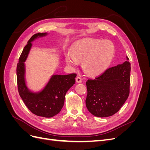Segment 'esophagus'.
<instances>
[{
    "label": "esophagus",
    "instance_id": "1",
    "mask_svg": "<svg viewBox=\"0 0 150 150\" xmlns=\"http://www.w3.org/2000/svg\"><path fill=\"white\" fill-rule=\"evenodd\" d=\"M76 82L78 83H82V79H81V77H79V76H78V77H77V78H76Z\"/></svg>",
    "mask_w": 150,
    "mask_h": 150
}]
</instances>
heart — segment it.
<instances>
[{"mask_svg": "<svg viewBox=\"0 0 150 150\" xmlns=\"http://www.w3.org/2000/svg\"><path fill=\"white\" fill-rule=\"evenodd\" d=\"M66 55L68 66L76 68L82 62L84 71L90 75L101 73L110 64L115 47L109 40H88L76 44Z\"/></svg>", "mask_w": 150, "mask_h": 150, "instance_id": "b5f03b06", "label": "heart"}]
</instances>
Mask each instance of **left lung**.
<instances>
[{"label":"left lung","mask_w":150,"mask_h":150,"mask_svg":"<svg viewBox=\"0 0 150 150\" xmlns=\"http://www.w3.org/2000/svg\"><path fill=\"white\" fill-rule=\"evenodd\" d=\"M126 59L129 60L128 57ZM128 61L109 68L86 82V105L95 116H112L123 105L129 94L131 66Z\"/></svg>","instance_id":"1"}]
</instances>
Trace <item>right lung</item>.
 Segmentation results:
<instances>
[{
  "mask_svg": "<svg viewBox=\"0 0 150 150\" xmlns=\"http://www.w3.org/2000/svg\"><path fill=\"white\" fill-rule=\"evenodd\" d=\"M47 33H38L29 40L19 57L17 66L18 91L25 106L33 114L45 117L57 115L64 106L67 91L75 84L76 74L52 75L45 87L40 91L33 92L27 86L25 78V62L32 47V42L44 37Z\"/></svg>",
  "mask_w": 150,
  "mask_h": 150,
  "instance_id": "obj_1",
  "label": "right lung"
}]
</instances>
